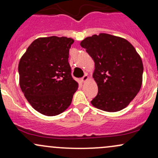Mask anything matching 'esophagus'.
<instances>
[{
	"mask_svg": "<svg viewBox=\"0 0 158 158\" xmlns=\"http://www.w3.org/2000/svg\"><path fill=\"white\" fill-rule=\"evenodd\" d=\"M88 74L85 73V75H84V77H83L81 79V81H82V82H85V81H86L87 80H88Z\"/></svg>",
	"mask_w": 158,
	"mask_h": 158,
	"instance_id": "obj_1",
	"label": "esophagus"
}]
</instances>
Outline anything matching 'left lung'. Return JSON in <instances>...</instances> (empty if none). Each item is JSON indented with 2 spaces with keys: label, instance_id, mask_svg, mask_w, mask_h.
<instances>
[{
  "label": "left lung",
  "instance_id": "obj_1",
  "mask_svg": "<svg viewBox=\"0 0 158 158\" xmlns=\"http://www.w3.org/2000/svg\"><path fill=\"white\" fill-rule=\"evenodd\" d=\"M80 44L95 62L98 94L91 104L108 112L126 108L142 85L143 62L135 48L126 39L106 33L86 38Z\"/></svg>",
  "mask_w": 158,
  "mask_h": 158
}]
</instances>
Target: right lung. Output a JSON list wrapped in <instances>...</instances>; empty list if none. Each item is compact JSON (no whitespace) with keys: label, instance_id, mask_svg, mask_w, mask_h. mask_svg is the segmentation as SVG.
<instances>
[{"label":"right lung","instance_id":"1","mask_svg":"<svg viewBox=\"0 0 158 158\" xmlns=\"http://www.w3.org/2000/svg\"><path fill=\"white\" fill-rule=\"evenodd\" d=\"M73 41L66 37L39 38L19 61L21 89L32 108L44 115L62 113L78 89L68 62Z\"/></svg>","mask_w":158,"mask_h":158}]
</instances>
